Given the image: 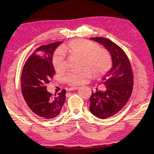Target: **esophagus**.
Wrapping results in <instances>:
<instances>
[{
    "label": "esophagus",
    "instance_id": "34e87169",
    "mask_svg": "<svg viewBox=\"0 0 154 154\" xmlns=\"http://www.w3.org/2000/svg\"><path fill=\"white\" fill-rule=\"evenodd\" d=\"M79 89L78 87H71V88H70L69 89V91H72V90H77V89Z\"/></svg>",
    "mask_w": 154,
    "mask_h": 154
}]
</instances>
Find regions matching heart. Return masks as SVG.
Masks as SVG:
<instances>
[{"instance_id":"obj_1","label":"heart","mask_w":154,"mask_h":154,"mask_svg":"<svg viewBox=\"0 0 154 154\" xmlns=\"http://www.w3.org/2000/svg\"><path fill=\"white\" fill-rule=\"evenodd\" d=\"M61 50L63 52L83 58V66L89 68L69 72L65 79L71 84H82L91 77L92 72L95 76H100L110 67L111 58L109 53L104 49H99L97 44L90 41L76 39L63 46ZM52 62L57 72H63L65 70V56L62 52L56 53Z\"/></svg>"}]
</instances>
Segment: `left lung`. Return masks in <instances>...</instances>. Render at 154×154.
I'll return each instance as SVG.
<instances>
[{
    "instance_id": "1",
    "label": "left lung",
    "mask_w": 154,
    "mask_h": 154,
    "mask_svg": "<svg viewBox=\"0 0 154 154\" xmlns=\"http://www.w3.org/2000/svg\"><path fill=\"white\" fill-rule=\"evenodd\" d=\"M110 52L112 66L101 78L104 91H92L89 110L95 116L105 119L116 114L127 104L132 94L133 75L130 61L124 50L104 38H90Z\"/></svg>"
}]
</instances>
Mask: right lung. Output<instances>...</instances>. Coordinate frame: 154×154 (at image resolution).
I'll use <instances>...</instances> for the list:
<instances>
[{
    "label": "right lung",
    "instance_id": "1",
    "mask_svg": "<svg viewBox=\"0 0 154 154\" xmlns=\"http://www.w3.org/2000/svg\"><path fill=\"white\" fill-rule=\"evenodd\" d=\"M61 44L57 42L39 47L27 60L21 73V91L27 104L35 114L47 119L59 115L66 99L65 89L54 96L46 89L55 74L53 53Z\"/></svg>",
    "mask_w": 154,
    "mask_h": 154
}]
</instances>
